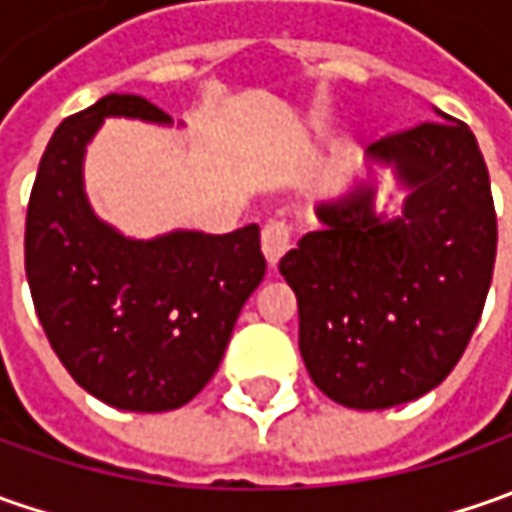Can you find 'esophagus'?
I'll list each match as a JSON object with an SVG mask.
<instances>
[{"label": "esophagus", "instance_id": "1", "mask_svg": "<svg viewBox=\"0 0 512 512\" xmlns=\"http://www.w3.org/2000/svg\"><path fill=\"white\" fill-rule=\"evenodd\" d=\"M290 247H293V227L285 225V222H267L262 227V253H265L267 265H279V259Z\"/></svg>", "mask_w": 512, "mask_h": 512}]
</instances>
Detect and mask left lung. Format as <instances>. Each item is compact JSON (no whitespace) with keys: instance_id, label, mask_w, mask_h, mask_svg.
<instances>
[{"instance_id":"left-lung-1","label":"left lung","mask_w":512,"mask_h":512,"mask_svg":"<svg viewBox=\"0 0 512 512\" xmlns=\"http://www.w3.org/2000/svg\"><path fill=\"white\" fill-rule=\"evenodd\" d=\"M407 187L402 216L376 187L322 202V227L282 256L299 302V350L327 399L384 410L450 376L479 325L496 262V207L473 130L422 122L367 148Z\"/></svg>"}]
</instances>
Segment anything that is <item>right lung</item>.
Wrapping results in <instances>:
<instances>
[{
    "label": "right lung",
    "mask_w": 512,
    "mask_h": 512,
    "mask_svg": "<svg viewBox=\"0 0 512 512\" xmlns=\"http://www.w3.org/2000/svg\"><path fill=\"white\" fill-rule=\"evenodd\" d=\"M108 116L170 122L142 96L110 93L56 128L30 190L25 273L50 347L76 384L110 407L162 413L213 379L267 262L256 225L139 242L99 222L82 159Z\"/></svg>",
    "instance_id": "add662e5"
}]
</instances>
